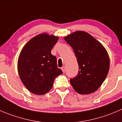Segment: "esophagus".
<instances>
[{
  "label": "esophagus",
  "instance_id": "1",
  "mask_svg": "<svg viewBox=\"0 0 122 122\" xmlns=\"http://www.w3.org/2000/svg\"><path fill=\"white\" fill-rule=\"evenodd\" d=\"M61 70H62L63 72H65V71H66V68H65V66H63V67H61Z\"/></svg>",
  "mask_w": 122,
  "mask_h": 122
}]
</instances>
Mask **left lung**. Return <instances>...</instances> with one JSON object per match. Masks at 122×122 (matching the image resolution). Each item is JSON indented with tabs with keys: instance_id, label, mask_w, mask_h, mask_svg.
I'll return each instance as SVG.
<instances>
[{
	"instance_id": "left-lung-1",
	"label": "left lung",
	"mask_w": 122,
	"mask_h": 122,
	"mask_svg": "<svg viewBox=\"0 0 122 122\" xmlns=\"http://www.w3.org/2000/svg\"><path fill=\"white\" fill-rule=\"evenodd\" d=\"M64 39L72 47L79 66L77 75L70 79L71 85L81 94L95 92L102 85L109 71L110 59L106 49L84 31H76Z\"/></svg>"
}]
</instances>
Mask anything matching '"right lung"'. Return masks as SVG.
Segmentation results:
<instances>
[{"mask_svg": "<svg viewBox=\"0 0 122 122\" xmlns=\"http://www.w3.org/2000/svg\"><path fill=\"white\" fill-rule=\"evenodd\" d=\"M58 37L40 34L23 47L18 61L20 79L32 93L43 95L52 88L56 77L63 73L57 67V59L51 54Z\"/></svg>", "mask_w": 122, "mask_h": 122, "instance_id": "obj_1", "label": "right lung"}]
</instances>
